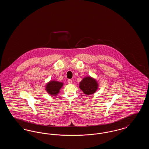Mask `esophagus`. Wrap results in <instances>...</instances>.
Masks as SVG:
<instances>
[{"label": "esophagus", "instance_id": "obj_1", "mask_svg": "<svg viewBox=\"0 0 149 149\" xmlns=\"http://www.w3.org/2000/svg\"><path fill=\"white\" fill-rule=\"evenodd\" d=\"M72 81L71 79H69L68 80V83L69 84H72Z\"/></svg>", "mask_w": 149, "mask_h": 149}]
</instances>
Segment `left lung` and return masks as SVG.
Returning a JSON list of instances; mask_svg holds the SVG:
<instances>
[{
	"instance_id": "8db88e82",
	"label": "left lung",
	"mask_w": 149,
	"mask_h": 149,
	"mask_svg": "<svg viewBox=\"0 0 149 149\" xmlns=\"http://www.w3.org/2000/svg\"><path fill=\"white\" fill-rule=\"evenodd\" d=\"M99 84L97 80L91 76L86 77L79 83V88L86 95H90L96 92Z\"/></svg>"
}]
</instances>
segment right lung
<instances>
[{
  "mask_svg": "<svg viewBox=\"0 0 149 149\" xmlns=\"http://www.w3.org/2000/svg\"><path fill=\"white\" fill-rule=\"evenodd\" d=\"M63 85V83L56 80H50V81L46 84L45 86V89L46 92L51 95L56 96Z\"/></svg>",
  "mask_w": 149,
  "mask_h": 149,
  "instance_id": "obj_1",
  "label": "right lung"
}]
</instances>
